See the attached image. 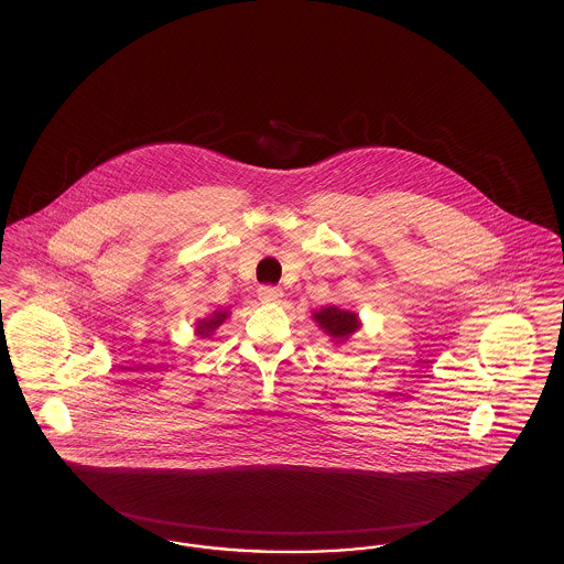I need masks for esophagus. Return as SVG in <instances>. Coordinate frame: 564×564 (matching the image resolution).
Returning <instances> with one entry per match:
<instances>
[{"instance_id": "obj_1", "label": "esophagus", "mask_w": 564, "mask_h": 564, "mask_svg": "<svg viewBox=\"0 0 564 564\" xmlns=\"http://www.w3.org/2000/svg\"><path fill=\"white\" fill-rule=\"evenodd\" d=\"M258 297H260L262 302H267V304H272V302H279V300L283 297V290L276 288V285H262V288L258 290Z\"/></svg>"}]
</instances>
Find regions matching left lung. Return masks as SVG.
<instances>
[{
  "label": "left lung",
  "mask_w": 564,
  "mask_h": 564,
  "mask_svg": "<svg viewBox=\"0 0 564 564\" xmlns=\"http://www.w3.org/2000/svg\"><path fill=\"white\" fill-rule=\"evenodd\" d=\"M313 319L319 323L323 332L334 338L336 343H345L349 340L350 334H355L359 329V319L355 313L343 311L338 306H325L322 311L313 313Z\"/></svg>",
  "instance_id": "left-lung-1"
}]
</instances>
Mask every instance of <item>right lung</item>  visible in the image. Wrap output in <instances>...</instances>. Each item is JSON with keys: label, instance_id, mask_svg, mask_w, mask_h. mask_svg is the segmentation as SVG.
<instances>
[{"label": "right lung", "instance_id": "right-lung-1", "mask_svg": "<svg viewBox=\"0 0 564 564\" xmlns=\"http://www.w3.org/2000/svg\"><path fill=\"white\" fill-rule=\"evenodd\" d=\"M226 317H228L226 311H215L212 317L200 319V322L196 323V334H198L200 338H207L209 334H214L215 329H217L221 323L226 322Z\"/></svg>", "mask_w": 564, "mask_h": 564}]
</instances>
